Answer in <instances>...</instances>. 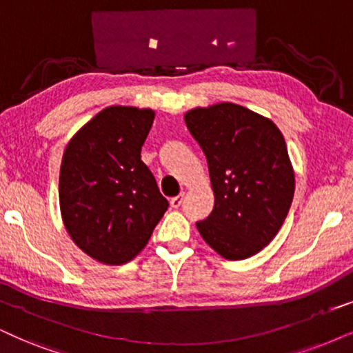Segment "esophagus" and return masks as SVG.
<instances>
[{
	"mask_svg": "<svg viewBox=\"0 0 353 353\" xmlns=\"http://www.w3.org/2000/svg\"><path fill=\"white\" fill-rule=\"evenodd\" d=\"M182 200H184V194L176 195V197H172L171 200H169V203H171L172 208H179L181 205H182Z\"/></svg>",
	"mask_w": 353,
	"mask_h": 353,
	"instance_id": "obj_1",
	"label": "esophagus"
}]
</instances>
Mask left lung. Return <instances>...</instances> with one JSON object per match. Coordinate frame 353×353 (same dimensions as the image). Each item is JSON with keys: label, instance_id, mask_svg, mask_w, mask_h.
<instances>
[{"label": "left lung", "instance_id": "8db88e82", "mask_svg": "<svg viewBox=\"0 0 353 353\" xmlns=\"http://www.w3.org/2000/svg\"><path fill=\"white\" fill-rule=\"evenodd\" d=\"M207 156L215 207L197 223L221 257L241 261L262 251L288 215L295 174L282 132L246 107L221 102L184 115Z\"/></svg>", "mask_w": 353, "mask_h": 353}]
</instances>
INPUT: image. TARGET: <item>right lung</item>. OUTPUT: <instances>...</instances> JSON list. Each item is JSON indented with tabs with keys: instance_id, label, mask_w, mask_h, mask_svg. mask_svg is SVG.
<instances>
[{
	"instance_id": "add662e5",
	"label": "right lung",
	"mask_w": 353,
	"mask_h": 353,
	"mask_svg": "<svg viewBox=\"0 0 353 353\" xmlns=\"http://www.w3.org/2000/svg\"><path fill=\"white\" fill-rule=\"evenodd\" d=\"M153 120L151 109L110 105L66 145L61 218L74 244L102 264L132 261L169 207L140 154Z\"/></svg>"
}]
</instances>
